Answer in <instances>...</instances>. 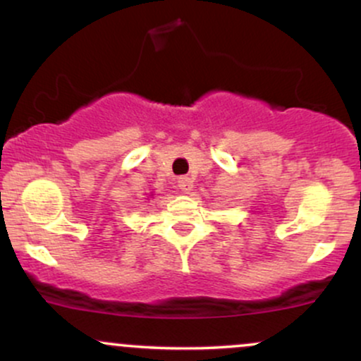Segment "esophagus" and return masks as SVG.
I'll use <instances>...</instances> for the list:
<instances>
[{
  "instance_id": "1",
  "label": "esophagus",
  "mask_w": 361,
  "mask_h": 361,
  "mask_svg": "<svg viewBox=\"0 0 361 361\" xmlns=\"http://www.w3.org/2000/svg\"><path fill=\"white\" fill-rule=\"evenodd\" d=\"M178 188H180L183 193H188L190 190L193 188L192 178H188V176H180V178H178Z\"/></svg>"
}]
</instances>
